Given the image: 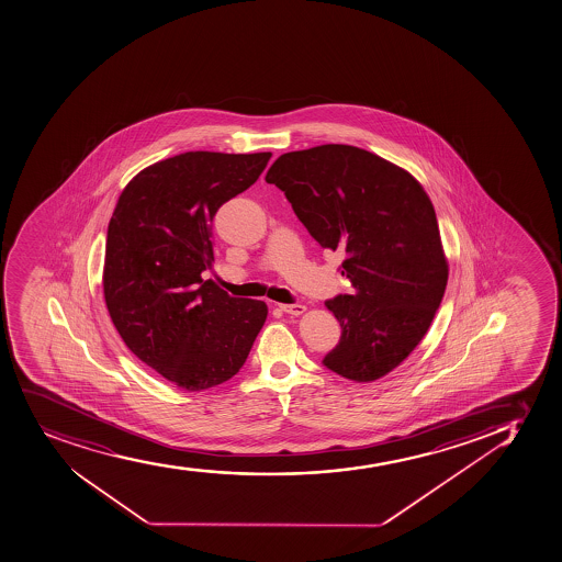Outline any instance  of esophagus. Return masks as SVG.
<instances>
[{"label": "esophagus", "instance_id": "1", "mask_svg": "<svg viewBox=\"0 0 562 562\" xmlns=\"http://www.w3.org/2000/svg\"><path fill=\"white\" fill-rule=\"evenodd\" d=\"M280 310L285 312V314L301 315L306 312V306L304 304H280Z\"/></svg>", "mask_w": 562, "mask_h": 562}]
</instances>
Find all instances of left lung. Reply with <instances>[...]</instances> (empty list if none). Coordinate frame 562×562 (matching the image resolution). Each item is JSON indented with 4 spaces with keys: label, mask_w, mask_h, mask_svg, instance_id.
Here are the masks:
<instances>
[{
    "label": "left lung",
    "mask_w": 562,
    "mask_h": 562,
    "mask_svg": "<svg viewBox=\"0 0 562 562\" xmlns=\"http://www.w3.org/2000/svg\"><path fill=\"white\" fill-rule=\"evenodd\" d=\"M310 236L341 250L352 291L326 301L341 338L323 366L369 382L397 368L435 319L447 285L435 207L414 176L371 151L323 145L267 170Z\"/></svg>",
    "instance_id": "obj_1"
}]
</instances>
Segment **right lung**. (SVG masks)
I'll list each match as a JSON object with an SVG mask.
<instances>
[{"instance_id": "obj_1", "label": "right lung", "mask_w": 562, "mask_h": 562, "mask_svg": "<svg viewBox=\"0 0 562 562\" xmlns=\"http://www.w3.org/2000/svg\"><path fill=\"white\" fill-rule=\"evenodd\" d=\"M271 151H186L140 170L109 221L103 295L140 362L202 392L243 368L267 304L202 280L213 267V217L260 178Z\"/></svg>"}]
</instances>
